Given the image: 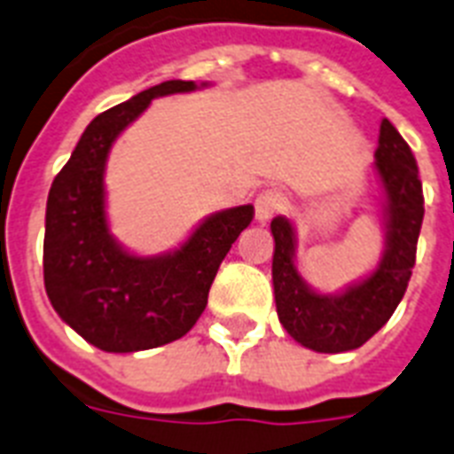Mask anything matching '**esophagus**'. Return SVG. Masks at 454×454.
Instances as JSON below:
<instances>
[{"instance_id":"esophagus-1","label":"esophagus","mask_w":454,"mask_h":454,"mask_svg":"<svg viewBox=\"0 0 454 454\" xmlns=\"http://www.w3.org/2000/svg\"><path fill=\"white\" fill-rule=\"evenodd\" d=\"M284 208V196L275 189H267L255 199V220L258 223H270L272 217Z\"/></svg>"}]
</instances>
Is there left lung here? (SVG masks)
Listing matches in <instances>:
<instances>
[{
	"instance_id": "1",
	"label": "left lung",
	"mask_w": 454,
	"mask_h": 454,
	"mask_svg": "<svg viewBox=\"0 0 454 454\" xmlns=\"http://www.w3.org/2000/svg\"><path fill=\"white\" fill-rule=\"evenodd\" d=\"M377 172L386 192V253L377 272L340 296H322L308 289L294 267V227L286 217L272 220L277 315L301 346L317 353H346L374 336L391 319L407 291L417 260V239L424 220V192L412 149L381 121Z\"/></svg>"
}]
</instances>
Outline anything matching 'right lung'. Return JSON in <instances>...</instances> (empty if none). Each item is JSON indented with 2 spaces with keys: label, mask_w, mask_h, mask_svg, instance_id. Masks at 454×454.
<instances>
[{
  "label": "right lung",
  "mask_w": 454,
  "mask_h": 454,
  "mask_svg": "<svg viewBox=\"0 0 454 454\" xmlns=\"http://www.w3.org/2000/svg\"><path fill=\"white\" fill-rule=\"evenodd\" d=\"M194 82L168 80L97 115L47 199L44 286L54 310L106 353H135L182 339L208 305L210 284L231 244L251 224L253 206L208 217L179 251L137 258L115 244L104 213V168L115 137L165 94Z\"/></svg>",
  "instance_id": "obj_1"
}]
</instances>
